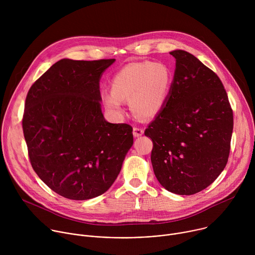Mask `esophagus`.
<instances>
[{"instance_id":"obj_1","label":"esophagus","mask_w":255,"mask_h":255,"mask_svg":"<svg viewBox=\"0 0 255 255\" xmlns=\"http://www.w3.org/2000/svg\"><path fill=\"white\" fill-rule=\"evenodd\" d=\"M144 133V130L142 128H138V127H134L133 128V135L134 137H140L142 136Z\"/></svg>"}]
</instances>
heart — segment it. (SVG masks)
I'll return each mask as SVG.
<instances>
[{"instance_id": "1", "label": "heart", "mask_w": 255, "mask_h": 255, "mask_svg": "<svg viewBox=\"0 0 255 255\" xmlns=\"http://www.w3.org/2000/svg\"><path fill=\"white\" fill-rule=\"evenodd\" d=\"M172 81V70L164 62L130 63L113 77L111 94L103 97L104 106L109 114L119 119L124 115L122 102L129 101L131 111L137 117L153 118L165 106Z\"/></svg>"}]
</instances>
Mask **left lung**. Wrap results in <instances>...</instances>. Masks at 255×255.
<instances>
[{"label": "left lung", "instance_id": "1", "mask_svg": "<svg viewBox=\"0 0 255 255\" xmlns=\"http://www.w3.org/2000/svg\"><path fill=\"white\" fill-rule=\"evenodd\" d=\"M175 69L168 100L145 130L159 184L176 195L209 187L228 161L233 112L218 76L185 50L169 52Z\"/></svg>", "mask_w": 255, "mask_h": 255}]
</instances>
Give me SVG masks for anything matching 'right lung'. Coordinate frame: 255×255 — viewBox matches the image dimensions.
Listing matches in <instances>:
<instances>
[{"label":"right lung","mask_w":255,"mask_h":255,"mask_svg":"<svg viewBox=\"0 0 255 255\" xmlns=\"http://www.w3.org/2000/svg\"><path fill=\"white\" fill-rule=\"evenodd\" d=\"M115 60L60 59L28 92L22 125L32 167L66 199L107 192L133 145L132 127L102 113L100 80Z\"/></svg>","instance_id":"1"}]
</instances>
